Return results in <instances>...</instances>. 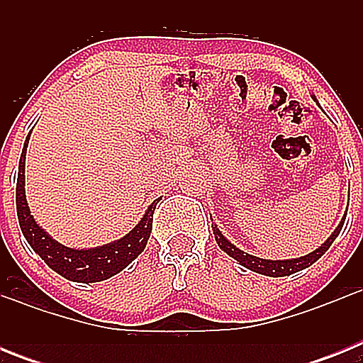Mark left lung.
Wrapping results in <instances>:
<instances>
[{
    "label": "left lung",
    "instance_id": "left-lung-1",
    "mask_svg": "<svg viewBox=\"0 0 363 363\" xmlns=\"http://www.w3.org/2000/svg\"><path fill=\"white\" fill-rule=\"evenodd\" d=\"M344 221H340V225L336 227L335 233L327 238L325 243H322V247H318L316 251H313L311 255L307 256H301V258H296V259H262V258H256V256H251L247 255V252L240 251V249H236V247L233 245V243L229 242L227 238H223V234L220 233V229H218L216 225H213V233H214V238H216L218 245L223 249V251L227 252L229 256H233L236 262H240V265H243V267L251 269V271L255 272H259V274H265V277H289V274H293V272H298L301 271V269L309 267V265H313L314 262L318 258H322L323 255H325V251L331 247V243L335 242L336 236L340 234V230H342V227H344Z\"/></svg>",
    "mask_w": 363,
    "mask_h": 363
}]
</instances>
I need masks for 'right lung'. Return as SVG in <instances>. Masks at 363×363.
Listing matches in <instances>:
<instances>
[{"instance_id":"right-lung-1","label":"right lung","mask_w":363,"mask_h":363,"mask_svg":"<svg viewBox=\"0 0 363 363\" xmlns=\"http://www.w3.org/2000/svg\"><path fill=\"white\" fill-rule=\"evenodd\" d=\"M28 138L25 142L21 160H19L18 184H16V209H18V220L21 233L28 245L45 259L52 271L62 274L63 278L72 281H82V284H94V281L107 280L114 277L120 271H123L127 265L136 259L138 255H142L145 249L147 240L152 230V214L156 209V203L160 200H154L143 218L129 234L114 243H108L104 247H96L89 251H76L63 247L62 243L54 242L49 234L45 233L36 220L32 218L28 209L27 198H25V154H27Z\"/></svg>"}]
</instances>
